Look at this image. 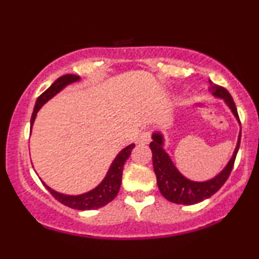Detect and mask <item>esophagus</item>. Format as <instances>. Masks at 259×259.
Here are the masks:
<instances>
[{"label": "esophagus", "instance_id": "obj_1", "mask_svg": "<svg viewBox=\"0 0 259 259\" xmlns=\"http://www.w3.org/2000/svg\"><path fill=\"white\" fill-rule=\"evenodd\" d=\"M149 141H151V133L143 130V132L139 134L138 143H140V145H147V143H149Z\"/></svg>", "mask_w": 259, "mask_h": 259}]
</instances>
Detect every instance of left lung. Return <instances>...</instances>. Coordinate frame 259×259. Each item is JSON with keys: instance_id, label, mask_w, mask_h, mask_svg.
<instances>
[{"instance_id": "obj_1", "label": "left lung", "mask_w": 259, "mask_h": 259, "mask_svg": "<svg viewBox=\"0 0 259 259\" xmlns=\"http://www.w3.org/2000/svg\"><path fill=\"white\" fill-rule=\"evenodd\" d=\"M210 85V92L212 93V95L214 98L224 100V102H226L240 123L238 111H236L235 104L228 90L220 85H216V84H212L211 80ZM240 139H241V132L239 134L234 153H233L228 164L226 165V167L221 171L219 175H216L211 180L197 182V181L187 179L177 170L169 154L164 149V136L159 132L152 134L153 141L149 143V147H151L152 151V159H153L154 172L155 176H157V185L161 195L171 202L183 205L198 204V202L213 195L224 185V182L232 172L236 154H238L240 147Z\"/></svg>"}]
</instances>
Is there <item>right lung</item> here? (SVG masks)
Masks as SVG:
<instances>
[{"mask_svg": "<svg viewBox=\"0 0 259 259\" xmlns=\"http://www.w3.org/2000/svg\"><path fill=\"white\" fill-rule=\"evenodd\" d=\"M79 79L80 77L76 76V74H65V76H61L60 78L55 80L43 94H40L38 96V99H37L35 108H33L32 112V116H31V127L33 125V121H35L36 116L40 110V107H42L48 100H51L53 96H55L58 93H60L65 87L68 85V84L78 82ZM134 147H135V145L132 143V145L126 146L125 148L121 149L119 153L117 154V157L114 158V160L112 161L110 169H108L107 174H106L105 179L101 181V183H100L99 186H96L94 189H92V191L87 193H83V194H62V193L54 191L51 187L47 186L43 181L42 183L45 185L46 188L51 192L53 197L60 201L61 204L66 205L68 207L76 208V210H94V208L102 207L117 197L121 185V175H123L124 163H125L127 158L130 157V153H132Z\"/></svg>", "mask_w": 259, "mask_h": 259, "instance_id": "obj_1", "label": "right lung"}]
</instances>
